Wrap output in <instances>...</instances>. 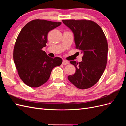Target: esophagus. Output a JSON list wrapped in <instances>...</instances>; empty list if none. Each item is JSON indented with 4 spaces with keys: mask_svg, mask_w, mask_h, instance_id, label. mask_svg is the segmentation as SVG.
<instances>
[{
    "mask_svg": "<svg viewBox=\"0 0 126 126\" xmlns=\"http://www.w3.org/2000/svg\"><path fill=\"white\" fill-rule=\"evenodd\" d=\"M69 64V61H67L65 60H63L62 64H63V65H67V64Z\"/></svg>",
    "mask_w": 126,
    "mask_h": 126,
    "instance_id": "obj_1",
    "label": "esophagus"
}]
</instances>
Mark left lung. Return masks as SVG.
<instances>
[{
	"label": "left lung",
	"instance_id": "left-lung-1",
	"mask_svg": "<svg viewBox=\"0 0 126 126\" xmlns=\"http://www.w3.org/2000/svg\"><path fill=\"white\" fill-rule=\"evenodd\" d=\"M62 22L72 31L76 48L83 54L81 62H70L76 70L67 78L78 88H89L98 81L106 67L108 45L105 35L99 25L92 21Z\"/></svg>",
	"mask_w": 126,
	"mask_h": 126
}]
</instances>
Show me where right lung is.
I'll list each match as a JSON object with an SVG mask.
<instances>
[{"mask_svg":"<svg viewBox=\"0 0 126 126\" xmlns=\"http://www.w3.org/2000/svg\"><path fill=\"white\" fill-rule=\"evenodd\" d=\"M61 24L44 20H34L22 29L16 40L14 62L18 75L25 85L38 87L49 79L55 67L62 63L60 57L51 58L42 50L46 46L48 33Z\"/></svg>","mask_w":126,"mask_h":126,"instance_id":"1","label":"right lung"}]
</instances>
